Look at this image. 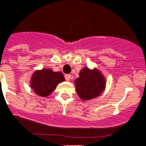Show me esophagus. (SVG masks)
I'll use <instances>...</instances> for the list:
<instances>
[{
  "mask_svg": "<svg viewBox=\"0 0 146 146\" xmlns=\"http://www.w3.org/2000/svg\"><path fill=\"white\" fill-rule=\"evenodd\" d=\"M65 80H66L67 81H69L70 80V78H71V76L69 74H65Z\"/></svg>",
  "mask_w": 146,
  "mask_h": 146,
  "instance_id": "obj_1",
  "label": "esophagus"
}]
</instances>
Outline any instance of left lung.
I'll return each instance as SVG.
<instances>
[{
  "label": "left lung",
  "mask_w": 146,
  "mask_h": 146,
  "mask_svg": "<svg viewBox=\"0 0 146 146\" xmlns=\"http://www.w3.org/2000/svg\"><path fill=\"white\" fill-rule=\"evenodd\" d=\"M79 78L75 80L76 92L82 100L87 101L99 96L105 88V78L98 70L84 68Z\"/></svg>",
  "instance_id": "1"
}]
</instances>
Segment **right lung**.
<instances>
[{
  "label": "right lung",
  "instance_id": "obj_1",
  "mask_svg": "<svg viewBox=\"0 0 146 146\" xmlns=\"http://www.w3.org/2000/svg\"><path fill=\"white\" fill-rule=\"evenodd\" d=\"M65 81L60 72H53L51 69H42L34 73L31 80V88L35 93L42 97L49 96L59 83Z\"/></svg>",
  "mask_w": 146,
  "mask_h": 146
}]
</instances>
